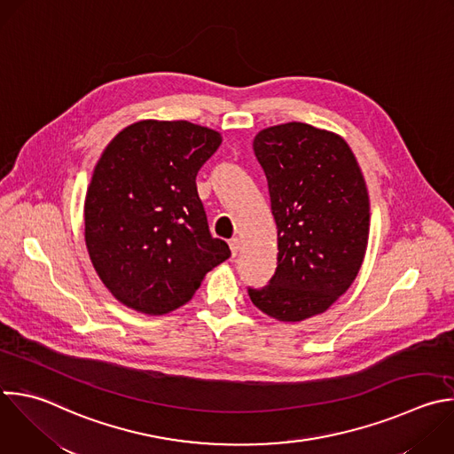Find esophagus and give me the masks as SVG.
<instances>
[{
    "label": "esophagus",
    "mask_w": 454,
    "mask_h": 454,
    "mask_svg": "<svg viewBox=\"0 0 454 454\" xmlns=\"http://www.w3.org/2000/svg\"><path fill=\"white\" fill-rule=\"evenodd\" d=\"M230 249H231V256L235 258L237 253H239V249H240V240H239V237H233V239L230 240Z\"/></svg>",
    "instance_id": "34e87169"
}]
</instances>
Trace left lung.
<instances>
[{"label": "left lung", "mask_w": 454, "mask_h": 454, "mask_svg": "<svg viewBox=\"0 0 454 454\" xmlns=\"http://www.w3.org/2000/svg\"><path fill=\"white\" fill-rule=\"evenodd\" d=\"M254 155L278 228L276 274L253 305L281 323L319 316L356 279L369 242L371 203L349 144L307 122L260 129Z\"/></svg>", "instance_id": "left-lung-1"}]
</instances>
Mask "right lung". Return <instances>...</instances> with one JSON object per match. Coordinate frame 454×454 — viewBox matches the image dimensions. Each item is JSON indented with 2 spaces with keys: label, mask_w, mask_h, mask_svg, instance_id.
Returning a JSON list of instances; mask_svg holds the SVG:
<instances>
[{
  "label": "right lung",
  "mask_w": 454,
  "mask_h": 454,
  "mask_svg": "<svg viewBox=\"0 0 454 454\" xmlns=\"http://www.w3.org/2000/svg\"><path fill=\"white\" fill-rule=\"evenodd\" d=\"M223 142L189 121L144 119L103 149L83 203L90 262L124 307L164 316L231 251L208 231L196 175Z\"/></svg>",
  "instance_id": "obj_1"
}]
</instances>
